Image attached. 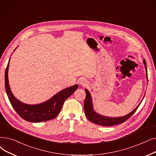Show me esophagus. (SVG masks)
<instances>
[{
  "instance_id": "esophagus-1",
  "label": "esophagus",
  "mask_w": 156,
  "mask_h": 156,
  "mask_svg": "<svg viewBox=\"0 0 156 156\" xmlns=\"http://www.w3.org/2000/svg\"><path fill=\"white\" fill-rule=\"evenodd\" d=\"M80 83L81 85H87V82H86V80H85L84 79L82 78V79L80 80Z\"/></svg>"
}]
</instances>
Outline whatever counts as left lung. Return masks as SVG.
Masks as SVG:
<instances>
[{
	"label": "left lung",
	"instance_id": "1",
	"mask_svg": "<svg viewBox=\"0 0 156 156\" xmlns=\"http://www.w3.org/2000/svg\"><path fill=\"white\" fill-rule=\"evenodd\" d=\"M144 62L145 66V69L147 73V78H148L147 76V68L146 66V61L145 60H144ZM85 94H86V98L84 102V110H85V116L87 118V119L90 120L92 122L100 126H112L115 125L120 124L124 122L128 119H129L133 115L134 113L138 109L140 105L135 108V109L132 111L131 113L126 115L125 116L117 117V118H111V117H103L101 116L100 115L96 113L93 110L92 108V99L90 94L89 92L88 91L87 89L85 90Z\"/></svg>",
	"mask_w": 156,
	"mask_h": 156
}]
</instances>
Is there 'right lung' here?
<instances>
[{"label":"right lung","instance_id":"obj_1","mask_svg":"<svg viewBox=\"0 0 156 156\" xmlns=\"http://www.w3.org/2000/svg\"><path fill=\"white\" fill-rule=\"evenodd\" d=\"M9 60L5 71V88L10 103L16 112L23 119L31 122H40L55 118L61 110L64 101L78 89V85H74L60 91L44 103L34 105L24 104L16 99L10 90L8 75Z\"/></svg>","mask_w":156,"mask_h":156}]
</instances>
